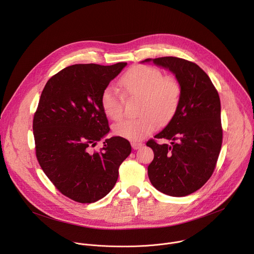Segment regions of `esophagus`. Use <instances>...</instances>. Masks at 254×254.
Returning a JSON list of instances; mask_svg holds the SVG:
<instances>
[{
  "instance_id": "34e87169",
  "label": "esophagus",
  "mask_w": 254,
  "mask_h": 254,
  "mask_svg": "<svg viewBox=\"0 0 254 254\" xmlns=\"http://www.w3.org/2000/svg\"><path fill=\"white\" fill-rule=\"evenodd\" d=\"M131 147H132V149H133V150H137V149H139V148H141V147H142V143H141V142L132 141V142H131Z\"/></svg>"
}]
</instances>
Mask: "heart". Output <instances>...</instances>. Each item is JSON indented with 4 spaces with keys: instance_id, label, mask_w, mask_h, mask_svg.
<instances>
[{
    "instance_id": "1",
    "label": "heart",
    "mask_w": 254,
    "mask_h": 254,
    "mask_svg": "<svg viewBox=\"0 0 254 254\" xmlns=\"http://www.w3.org/2000/svg\"><path fill=\"white\" fill-rule=\"evenodd\" d=\"M121 86L129 97H140L136 119L123 121L114 127V132L129 140H139L155 131L162 124L175 117L181 101L182 88L172 74L153 66L137 64L130 67L121 78ZM104 115L114 121L124 117V98L113 88L106 87L100 96Z\"/></svg>"
}]
</instances>
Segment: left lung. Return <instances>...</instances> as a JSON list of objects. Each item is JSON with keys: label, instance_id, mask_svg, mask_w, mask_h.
Wrapping results in <instances>:
<instances>
[{"label": "left lung", "instance_id": "left-lung-1", "mask_svg": "<svg viewBox=\"0 0 254 254\" xmlns=\"http://www.w3.org/2000/svg\"><path fill=\"white\" fill-rule=\"evenodd\" d=\"M153 62L173 72L182 94L175 117L155 135L172 140L171 144H160L154 138L147 141L154 151L148 175L160 192L183 197L199 190L215 170L223 138L220 98L196 63L172 56L155 58Z\"/></svg>", "mask_w": 254, "mask_h": 254}]
</instances>
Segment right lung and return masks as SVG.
<instances>
[{
    "instance_id": "obj_1",
    "label": "right lung",
    "mask_w": 254,
    "mask_h": 254,
    "mask_svg": "<svg viewBox=\"0 0 254 254\" xmlns=\"http://www.w3.org/2000/svg\"><path fill=\"white\" fill-rule=\"evenodd\" d=\"M127 64L68 66L41 93L33 119L36 157L55 188L75 202L93 203L110 193L131 152L129 141L121 136L92 150L110 131L101 93Z\"/></svg>"
}]
</instances>
